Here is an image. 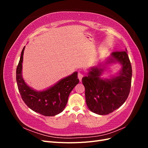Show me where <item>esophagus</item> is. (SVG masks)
I'll list each match as a JSON object with an SVG mask.
<instances>
[{"instance_id":"obj_1","label":"esophagus","mask_w":148,"mask_h":148,"mask_svg":"<svg viewBox=\"0 0 148 148\" xmlns=\"http://www.w3.org/2000/svg\"><path fill=\"white\" fill-rule=\"evenodd\" d=\"M83 77V75L82 73L78 72V79H79V82L82 81Z\"/></svg>"}]
</instances>
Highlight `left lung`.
Masks as SVG:
<instances>
[{
	"label": "left lung",
	"instance_id": "left-lung-1",
	"mask_svg": "<svg viewBox=\"0 0 148 148\" xmlns=\"http://www.w3.org/2000/svg\"><path fill=\"white\" fill-rule=\"evenodd\" d=\"M119 63L121 69L116 75L109 79L101 76L108 64ZM88 75L82 78L85 88V98L88 109L98 115H107L122 106L130 91L132 69L125 51L114 52L106 59L104 64L91 66Z\"/></svg>",
	"mask_w": 148,
	"mask_h": 148
}]
</instances>
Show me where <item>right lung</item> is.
<instances>
[{
	"mask_svg": "<svg viewBox=\"0 0 148 148\" xmlns=\"http://www.w3.org/2000/svg\"><path fill=\"white\" fill-rule=\"evenodd\" d=\"M25 48V46L21 51L16 73L17 86L22 99L31 110L44 116H55L61 113L67 104L71 91L79 83L78 72L75 71L44 90H35L28 86L22 76Z\"/></svg>",
	"mask_w": 148,
	"mask_h": 148,
	"instance_id": "obj_1",
	"label": "right lung"
}]
</instances>
